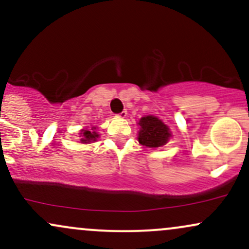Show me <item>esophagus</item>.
<instances>
[{
    "label": "esophagus",
    "instance_id": "1",
    "mask_svg": "<svg viewBox=\"0 0 249 249\" xmlns=\"http://www.w3.org/2000/svg\"><path fill=\"white\" fill-rule=\"evenodd\" d=\"M126 115H127V111L126 110H124V111H122L121 113H118V117H121V118H125V117H126Z\"/></svg>",
    "mask_w": 249,
    "mask_h": 249
}]
</instances>
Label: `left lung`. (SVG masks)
Masks as SVG:
<instances>
[{
	"label": "left lung",
	"instance_id": "1",
	"mask_svg": "<svg viewBox=\"0 0 249 249\" xmlns=\"http://www.w3.org/2000/svg\"><path fill=\"white\" fill-rule=\"evenodd\" d=\"M139 125H141V131H139L138 136L139 144L146 147H160L166 144L168 138L171 137L168 126L157 117H142L139 121Z\"/></svg>",
	"mask_w": 249,
	"mask_h": 249
}]
</instances>
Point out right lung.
Returning a JSON list of instances; mask_svg holds the SVG:
<instances>
[{
	"instance_id": "obj_1",
	"label": "right lung",
	"mask_w": 249,
	"mask_h": 249,
	"mask_svg": "<svg viewBox=\"0 0 249 249\" xmlns=\"http://www.w3.org/2000/svg\"><path fill=\"white\" fill-rule=\"evenodd\" d=\"M96 127L90 128V130H83V138L81 139L82 142H96V139L98 138V133L96 132Z\"/></svg>"
}]
</instances>
